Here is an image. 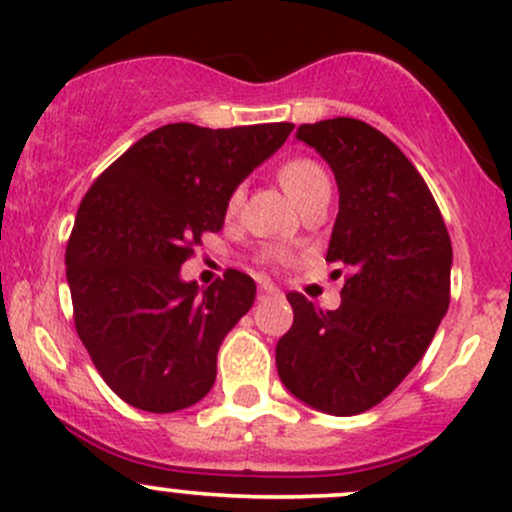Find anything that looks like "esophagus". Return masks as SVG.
I'll list each match as a JSON object with an SVG mask.
<instances>
[{
  "label": "esophagus",
  "instance_id": "1",
  "mask_svg": "<svg viewBox=\"0 0 512 512\" xmlns=\"http://www.w3.org/2000/svg\"><path fill=\"white\" fill-rule=\"evenodd\" d=\"M274 296H282V291H279L274 284L262 282L260 284V299H274Z\"/></svg>",
  "mask_w": 512,
  "mask_h": 512
}]
</instances>
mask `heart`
Returning <instances> with one entry per match:
<instances>
[{
  "label": "heart",
  "mask_w": 512,
  "mask_h": 512,
  "mask_svg": "<svg viewBox=\"0 0 512 512\" xmlns=\"http://www.w3.org/2000/svg\"><path fill=\"white\" fill-rule=\"evenodd\" d=\"M323 179H328L325 172L320 170L313 160H306V157H296V160L284 162V165L279 167V182H282L286 194H289L296 204H299V199L308 192V189L316 187ZM240 201H243V192H240V189L230 192L226 201V216H235V211L240 209Z\"/></svg>",
  "instance_id": "heart-1"
}]
</instances>
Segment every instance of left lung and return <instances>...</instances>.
<instances>
[{
    "instance_id": "8db88e82",
    "label": "left lung",
    "mask_w": 512,
    "mask_h": 512,
    "mask_svg": "<svg viewBox=\"0 0 512 512\" xmlns=\"http://www.w3.org/2000/svg\"><path fill=\"white\" fill-rule=\"evenodd\" d=\"M296 138L338 182L325 260L347 279L335 311L286 294L294 325L277 345V372L306 406L357 415L384 401L435 338L449 308L452 243L425 179L384 133L340 116L303 123Z\"/></svg>"
}]
</instances>
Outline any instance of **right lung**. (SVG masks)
Returning a JSON list of instances; mask_svg holds the SVG:
<instances>
[{"instance_id": "right-lung-1", "label": "right lung", "mask_w": 512, "mask_h": 512, "mask_svg": "<svg viewBox=\"0 0 512 512\" xmlns=\"http://www.w3.org/2000/svg\"><path fill=\"white\" fill-rule=\"evenodd\" d=\"M294 131L291 123L201 128L167 123L92 184L65 265L75 328L101 379L128 406L174 413L216 381L218 347L255 303L252 277L211 286L179 269L226 221L230 192Z\"/></svg>"}]
</instances>
